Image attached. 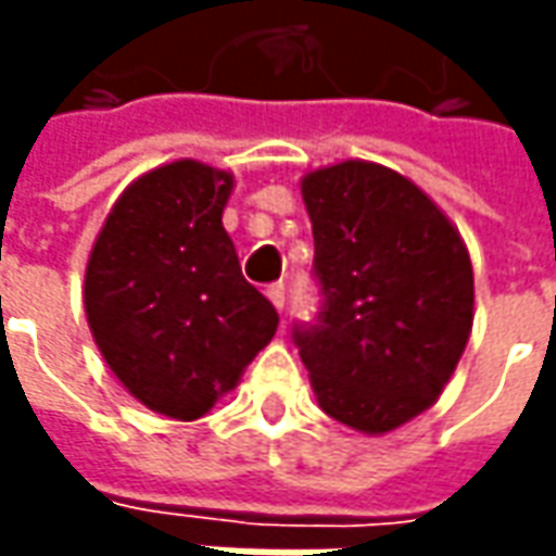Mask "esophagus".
<instances>
[{
    "label": "esophagus",
    "instance_id": "esophagus-1",
    "mask_svg": "<svg viewBox=\"0 0 556 556\" xmlns=\"http://www.w3.org/2000/svg\"><path fill=\"white\" fill-rule=\"evenodd\" d=\"M266 296L271 300V306H275V309L278 312L285 309V285H281V281H278V285H268Z\"/></svg>",
    "mask_w": 556,
    "mask_h": 556
}]
</instances>
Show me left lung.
Instances as JSON below:
<instances>
[{
  "label": "left lung",
  "instance_id": "left-lung-1",
  "mask_svg": "<svg viewBox=\"0 0 556 556\" xmlns=\"http://www.w3.org/2000/svg\"><path fill=\"white\" fill-rule=\"evenodd\" d=\"M325 288L296 331L325 415L393 433L437 402L473 328V266L455 223L408 176L340 161L300 179Z\"/></svg>",
  "mask_w": 556,
  "mask_h": 556
}]
</instances>
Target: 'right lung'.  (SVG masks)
I'll use <instances>...</instances> for the list:
<instances>
[{"label": "right lung", "mask_w": 556, "mask_h": 556, "mask_svg": "<svg viewBox=\"0 0 556 556\" xmlns=\"http://www.w3.org/2000/svg\"><path fill=\"white\" fill-rule=\"evenodd\" d=\"M235 176L163 163L123 188L86 260V321L126 393L173 420H198L231 393L278 328L241 275L223 210Z\"/></svg>", "instance_id": "add662e5"}]
</instances>
